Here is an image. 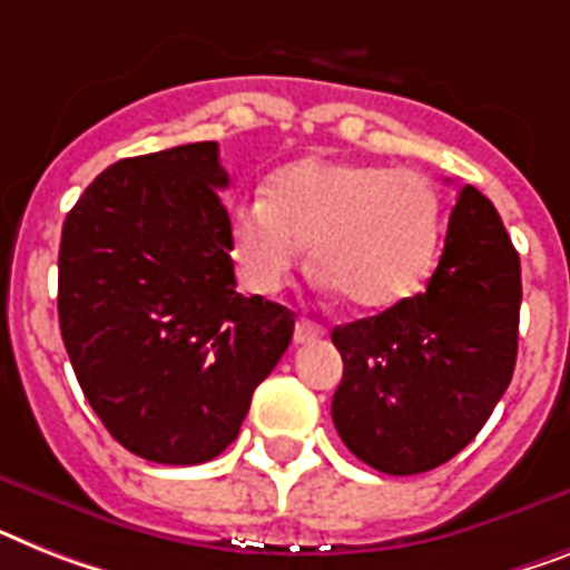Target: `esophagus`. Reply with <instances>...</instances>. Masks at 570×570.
<instances>
[{
  "label": "esophagus",
  "instance_id": "34e87169",
  "mask_svg": "<svg viewBox=\"0 0 570 570\" xmlns=\"http://www.w3.org/2000/svg\"><path fill=\"white\" fill-rule=\"evenodd\" d=\"M323 337V326L320 323H312V320H296V328H294V341L296 343H312Z\"/></svg>",
  "mask_w": 570,
  "mask_h": 570
}]
</instances>
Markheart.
<instances>
[{"label": "heart", "mask_w": 570, "mask_h": 570, "mask_svg": "<svg viewBox=\"0 0 570 570\" xmlns=\"http://www.w3.org/2000/svg\"><path fill=\"white\" fill-rule=\"evenodd\" d=\"M440 238V197L422 174L355 159H296L265 197H238L227 215L229 256L247 288L279 291L312 244L314 267L366 312L416 294Z\"/></svg>", "instance_id": "1"}]
</instances>
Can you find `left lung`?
<instances>
[{"label":"left lung","instance_id":"obj_1","mask_svg":"<svg viewBox=\"0 0 570 570\" xmlns=\"http://www.w3.org/2000/svg\"><path fill=\"white\" fill-rule=\"evenodd\" d=\"M521 262L492 200L463 186L425 291L335 326L343 358L332 420L384 474L449 463L487 425L519 355Z\"/></svg>","mask_w":570,"mask_h":570}]
</instances>
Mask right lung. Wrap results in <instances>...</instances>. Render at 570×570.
I'll return each instance as SVG.
<instances>
[{
	"label": "right lung",
	"mask_w": 570,
	"mask_h": 570,
	"mask_svg": "<svg viewBox=\"0 0 570 570\" xmlns=\"http://www.w3.org/2000/svg\"><path fill=\"white\" fill-rule=\"evenodd\" d=\"M218 142L119 159L63 220L58 317L83 396L136 458L195 465L238 436L294 314L235 291Z\"/></svg>",
	"instance_id": "add662e5"
}]
</instances>
